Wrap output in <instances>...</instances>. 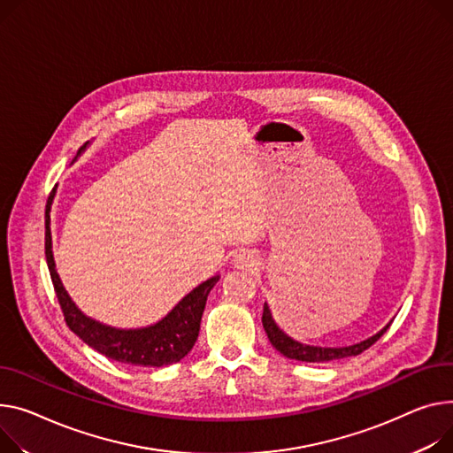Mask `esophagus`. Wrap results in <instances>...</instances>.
<instances>
[{
  "label": "esophagus",
  "mask_w": 453,
  "mask_h": 453,
  "mask_svg": "<svg viewBox=\"0 0 453 453\" xmlns=\"http://www.w3.org/2000/svg\"><path fill=\"white\" fill-rule=\"evenodd\" d=\"M233 264L240 269H251L257 265V257L250 250H240L234 253Z\"/></svg>",
  "instance_id": "1"
}]
</instances>
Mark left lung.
Here are the masks:
<instances>
[{
  "label": "left lung",
  "instance_id": "8db88e82",
  "mask_svg": "<svg viewBox=\"0 0 453 453\" xmlns=\"http://www.w3.org/2000/svg\"><path fill=\"white\" fill-rule=\"evenodd\" d=\"M262 324H264V329H265L269 342L273 344V348L277 351H280L288 358L303 360V363H329V360H337V358H344V357H351V355H360L363 351H366L368 348H372L386 334V329L389 327V326H386L382 331H379V334L373 335L372 339L360 342V344H355V346L317 348V346L300 344V342L293 341L291 337H288L282 329H279L273 317H271V311H269L267 304H264Z\"/></svg>",
  "mask_w": 453,
  "mask_h": 453
}]
</instances>
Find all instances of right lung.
I'll list each match as a JSON object with an SVG mask.
<instances>
[{
  "mask_svg": "<svg viewBox=\"0 0 453 453\" xmlns=\"http://www.w3.org/2000/svg\"><path fill=\"white\" fill-rule=\"evenodd\" d=\"M83 147H80L78 155ZM56 189L50 191L45 205V258L49 265L54 293L71 331L93 349L118 363L145 368H162L180 363L195 346L200 331V320L209 291L219 282V275L211 277L195 288L178 306L158 324L142 329H114L87 319L69 298L54 269L50 242V203Z\"/></svg>",
  "mask_w": 453,
  "mask_h": 453,
  "instance_id": "obj_1",
  "label": "right lung"
}]
</instances>
